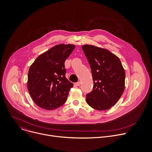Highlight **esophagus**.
<instances>
[{"label":"esophagus","mask_w":152,"mask_h":152,"mask_svg":"<svg viewBox=\"0 0 152 152\" xmlns=\"http://www.w3.org/2000/svg\"><path fill=\"white\" fill-rule=\"evenodd\" d=\"M80 85H81V82H80V81H79V82H76V83H75V85L76 86H80Z\"/></svg>","instance_id":"34e87169"}]
</instances>
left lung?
<instances>
[{"label":"left lung","instance_id":"8db88e82","mask_svg":"<svg viewBox=\"0 0 152 152\" xmlns=\"http://www.w3.org/2000/svg\"><path fill=\"white\" fill-rule=\"evenodd\" d=\"M91 69L94 86L86 95L91 107L107 110L115 105L125 88L126 73L120 59L108 50L93 45L82 46Z\"/></svg>","mask_w":152,"mask_h":152}]
</instances>
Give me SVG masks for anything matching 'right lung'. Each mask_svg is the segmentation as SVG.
Returning <instances> with one entry per match:
<instances>
[{
    "mask_svg": "<svg viewBox=\"0 0 152 152\" xmlns=\"http://www.w3.org/2000/svg\"><path fill=\"white\" fill-rule=\"evenodd\" d=\"M75 48L72 44L56 45L39 55L30 66L28 90L41 108L53 110L66 102L73 84L66 77L64 62Z\"/></svg>",
    "mask_w": 152,
    "mask_h": 152,
    "instance_id": "right-lung-1",
    "label": "right lung"
}]
</instances>
